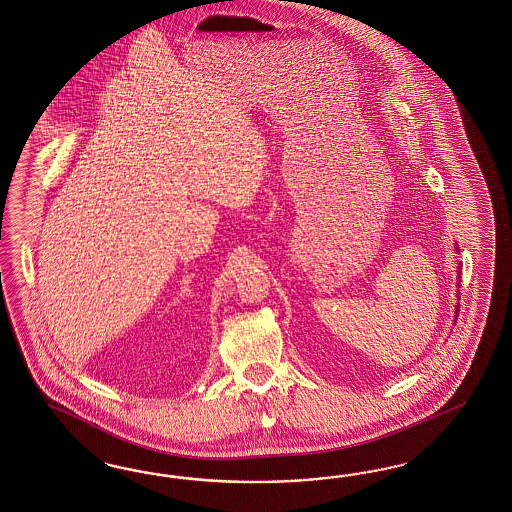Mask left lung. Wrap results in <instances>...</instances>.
<instances>
[{"instance_id":"1","label":"left lung","mask_w":512,"mask_h":512,"mask_svg":"<svg viewBox=\"0 0 512 512\" xmlns=\"http://www.w3.org/2000/svg\"><path fill=\"white\" fill-rule=\"evenodd\" d=\"M456 251H458V249H456Z\"/></svg>"}]
</instances>
